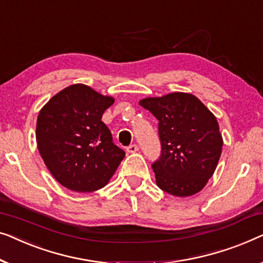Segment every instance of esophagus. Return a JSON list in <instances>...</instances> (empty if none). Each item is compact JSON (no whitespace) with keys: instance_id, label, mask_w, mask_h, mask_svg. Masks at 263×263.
<instances>
[{"instance_id":"34e87169","label":"esophagus","mask_w":263,"mask_h":263,"mask_svg":"<svg viewBox=\"0 0 263 263\" xmlns=\"http://www.w3.org/2000/svg\"><path fill=\"white\" fill-rule=\"evenodd\" d=\"M138 150H139V147H138V145H137V144H131L130 146L126 147V151L128 154H135Z\"/></svg>"}]
</instances>
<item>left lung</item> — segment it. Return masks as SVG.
<instances>
[{
	"label": "left lung",
	"instance_id": "obj_1",
	"mask_svg": "<svg viewBox=\"0 0 263 263\" xmlns=\"http://www.w3.org/2000/svg\"><path fill=\"white\" fill-rule=\"evenodd\" d=\"M139 105L158 120L162 154L153 164L156 183L175 197L200 192L212 177L223 137L214 114L190 93L145 98Z\"/></svg>",
	"mask_w": 263,
	"mask_h": 263
}]
</instances>
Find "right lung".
<instances>
[{"mask_svg":"<svg viewBox=\"0 0 263 263\" xmlns=\"http://www.w3.org/2000/svg\"><path fill=\"white\" fill-rule=\"evenodd\" d=\"M114 98L82 83L69 86L40 109L35 138L46 168L62 186L80 193L105 187L125 157L101 121Z\"/></svg>","mask_w":263,"mask_h":263,"instance_id":"obj_1","label":"right lung"}]
</instances>
